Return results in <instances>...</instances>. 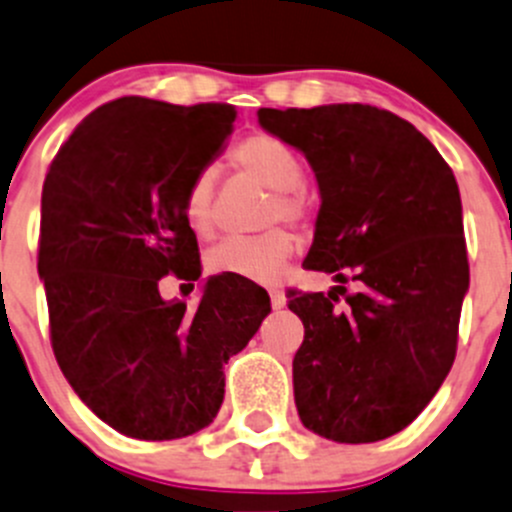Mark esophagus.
I'll list each match as a JSON object with an SVG mask.
<instances>
[{
	"label": "esophagus",
	"instance_id": "34e87169",
	"mask_svg": "<svg viewBox=\"0 0 512 512\" xmlns=\"http://www.w3.org/2000/svg\"><path fill=\"white\" fill-rule=\"evenodd\" d=\"M285 295H282L280 290H270V305L275 307V310H282L285 307Z\"/></svg>",
	"mask_w": 512,
	"mask_h": 512
}]
</instances>
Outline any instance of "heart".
<instances>
[{
    "instance_id": "b5f03b06",
    "label": "heart",
    "mask_w": 512,
    "mask_h": 512,
    "mask_svg": "<svg viewBox=\"0 0 512 512\" xmlns=\"http://www.w3.org/2000/svg\"><path fill=\"white\" fill-rule=\"evenodd\" d=\"M232 165L262 187L272 190L267 207V225L292 222L307 225L312 217V200L302 187L300 157L277 137L257 132L245 137L232 150ZM182 215L190 230L200 237L215 232V170L205 167L187 185L182 197ZM300 250V237L285 227L257 237H232L207 252V267L217 275H232L250 282H275L285 275L287 265Z\"/></svg>"
}]
</instances>
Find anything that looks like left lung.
<instances>
[{
	"label": "left lung",
	"mask_w": 512,
	"mask_h": 512,
	"mask_svg": "<svg viewBox=\"0 0 512 512\" xmlns=\"http://www.w3.org/2000/svg\"><path fill=\"white\" fill-rule=\"evenodd\" d=\"M315 170L322 205L305 267L330 292H292L305 325L292 360L302 425L335 443L408 428L453 367L470 285L453 170L410 122L370 104L257 112ZM352 279L357 293L339 305Z\"/></svg>",
	"instance_id": "8db88e82"
}]
</instances>
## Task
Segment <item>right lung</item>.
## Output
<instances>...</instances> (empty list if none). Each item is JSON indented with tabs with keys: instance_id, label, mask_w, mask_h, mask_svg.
Masks as SVG:
<instances>
[{
	"instance_id": "right-lung-1",
	"label": "right lung",
	"mask_w": 512,
	"mask_h": 512,
	"mask_svg": "<svg viewBox=\"0 0 512 512\" xmlns=\"http://www.w3.org/2000/svg\"><path fill=\"white\" fill-rule=\"evenodd\" d=\"M235 117L222 102L119 97L77 124L44 177L37 270L54 357L79 400L127 438L207 428L225 362L270 312L267 292L232 275L210 277L197 307L160 295L170 272L200 277L182 197Z\"/></svg>"
}]
</instances>
